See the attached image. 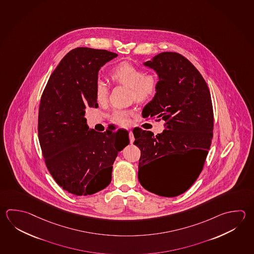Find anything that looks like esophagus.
<instances>
[{"label": "esophagus", "mask_w": 254, "mask_h": 254, "mask_svg": "<svg viewBox=\"0 0 254 254\" xmlns=\"http://www.w3.org/2000/svg\"><path fill=\"white\" fill-rule=\"evenodd\" d=\"M129 140L130 143H131V144H133V143H134V134H133V132H132V131H129Z\"/></svg>", "instance_id": "1"}]
</instances>
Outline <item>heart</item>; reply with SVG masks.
I'll return each instance as SVG.
<instances>
[{
  "instance_id": "obj_1",
  "label": "heart",
  "mask_w": 254,
  "mask_h": 254,
  "mask_svg": "<svg viewBox=\"0 0 254 254\" xmlns=\"http://www.w3.org/2000/svg\"><path fill=\"white\" fill-rule=\"evenodd\" d=\"M113 81L131 88L134 98L139 102H144L151 99L157 91L158 81L151 74H144L142 69L131 63L122 62L117 64L111 71ZM95 98L99 103L107 101L109 90L105 82L101 80L96 81L94 85ZM112 120L117 124L126 126L129 123V112L127 110H116Z\"/></svg>"
}]
</instances>
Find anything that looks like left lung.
Masks as SVG:
<instances>
[{
    "label": "left lung",
    "mask_w": 254,
    "mask_h": 254,
    "mask_svg": "<svg viewBox=\"0 0 254 254\" xmlns=\"http://www.w3.org/2000/svg\"><path fill=\"white\" fill-rule=\"evenodd\" d=\"M144 65L157 73L158 86L142 115L161 118L166 124L157 135L140 128L133 131L134 144L141 150L139 182L159 196H177L196 182L210 147L214 127L210 92L196 67L180 54L163 52ZM179 153L188 155L191 167L176 178H164L159 161Z\"/></svg>",
    "instance_id": "left-lung-1"
}]
</instances>
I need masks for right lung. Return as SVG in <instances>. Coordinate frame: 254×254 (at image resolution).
I'll return each mask as SVG.
<instances>
[{
    "mask_svg": "<svg viewBox=\"0 0 254 254\" xmlns=\"http://www.w3.org/2000/svg\"><path fill=\"white\" fill-rule=\"evenodd\" d=\"M118 55L89 48L72 49L45 88L39 111V139L49 173L63 190L92 195L111 182L112 164L129 144L128 132L89 128L87 108H98L94 85L99 71Z\"/></svg>",
    "mask_w": 254,
    "mask_h": 254,
    "instance_id": "add662e5",
    "label": "right lung"
}]
</instances>
